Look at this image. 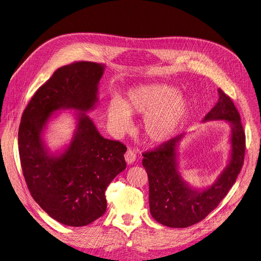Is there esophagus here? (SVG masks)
Instances as JSON below:
<instances>
[{
    "label": "esophagus",
    "instance_id": "obj_1",
    "mask_svg": "<svg viewBox=\"0 0 261 261\" xmlns=\"http://www.w3.org/2000/svg\"><path fill=\"white\" fill-rule=\"evenodd\" d=\"M125 160H126V162H127L128 164L134 163L135 160H136V155H135V153H134L133 151H131V150H128V151L126 152V154H125Z\"/></svg>",
    "mask_w": 261,
    "mask_h": 261
}]
</instances>
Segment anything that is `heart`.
<instances>
[{
    "label": "heart",
    "mask_w": 261,
    "mask_h": 261,
    "mask_svg": "<svg viewBox=\"0 0 261 261\" xmlns=\"http://www.w3.org/2000/svg\"><path fill=\"white\" fill-rule=\"evenodd\" d=\"M178 88L162 83L128 89L121 99L112 98L106 109L107 121L116 134H124L132 126L131 116H144L143 131L152 143L171 139L183 126L191 110L189 100Z\"/></svg>",
    "instance_id": "heart-1"
}]
</instances>
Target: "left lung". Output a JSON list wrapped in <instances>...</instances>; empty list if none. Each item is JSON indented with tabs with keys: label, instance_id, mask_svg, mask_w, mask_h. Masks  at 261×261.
<instances>
[{
	"label": "left lung",
	"instance_id": "left-lung-1",
	"mask_svg": "<svg viewBox=\"0 0 261 261\" xmlns=\"http://www.w3.org/2000/svg\"><path fill=\"white\" fill-rule=\"evenodd\" d=\"M218 92L217 104L202 121H224L230 127L228 161L215 182L196 187L182 178L179 172V150L184 134L143 154V165L149 177L150 212L164 226L185 228L204 220L225 198L242 170L246 136L241 116L227 94L221 88Z\"/></svg>",
	"mask_w": 261,
	"mask_h": 261
}]
</instances>
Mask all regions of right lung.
<instances>
[{
    "label": "right lung",
    "instance_id": "right-lung-1",
    "mask_svg": "<svg viewBox=\"0 0 261 261\" xmlns=\"http://www.w3.org/2000/svg\"><path fill=\"white\" fill-rule=\"evenodd\" d=\"M105 64L75 62L59 67L37 89L18 129L22 174L35 202L57 222L86 226L107 208L105 192L126 169L127 148L101 135L87 115L99 104ZM74 111L75 130L68 144L51 150L44 134L59 112Z\"/></svg>",
    "mask_w": 261,
    "mask_h": 261
}]
</instances>
